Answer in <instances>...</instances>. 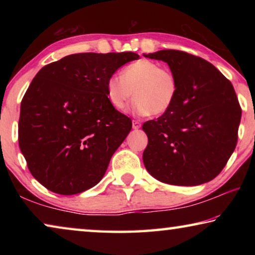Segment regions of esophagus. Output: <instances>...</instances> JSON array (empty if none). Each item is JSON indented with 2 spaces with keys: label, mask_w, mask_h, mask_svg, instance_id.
Returning <instances> with one entry per match:
<instances>
[{
  "label": "esophagus",
  "mask_w": 255,
  "mask_h": 255,
  "mask_svg": "<svg viewBox=\"0 0 255 255\" xmlns=\"http://www.w3.org/2000/svg\"><path fill=\"white\" fill-rule=\"evenodd\" d=\"M132 128L133 129L140 128V123L138 122V120H132Z\"/></svg>",
  "instance_id": "esophagus-1"
}]
</instances>
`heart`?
Masks as SVG:
<instances>
[{
  "mask_svg": "<svg viewBox=\"0 0 255 255\" xmlns=\"http://www.w3.org/2000/svg\"><path fill=\"white\" fill-rule=\"evenodd\" d=\"M178 89V80L170 68L162 67L153 60L139 59L125 67L122 77H109L107 99L112 108L123 111L133 97V112L162 116L173 107Z\"/></svg>",
  "mask_w": 255,
  "mask_h": 255,
  "instance_id": "heart-1",
  "label": "heart"
}]
</instances>
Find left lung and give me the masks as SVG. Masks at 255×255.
Segmentation results:
<instances>
[{"mask_svg": "<svg viewBox=\"0 0 255 255\" xmlns=\"http://www.w3.org/2000/svg\"><path fill=\"white\" fill-rule=\"evenodd\" d=\"M163 60L178 80L173 107L144 123L146 170L161 182L199 185L215 179L237 144L242 109L230 81L213 64L185 51L145 55Z\"/></svg>", "mask_w": 255, "mask_h": 255, "instance_id": "8db88e82", "label": "left lung"}]
</instances>
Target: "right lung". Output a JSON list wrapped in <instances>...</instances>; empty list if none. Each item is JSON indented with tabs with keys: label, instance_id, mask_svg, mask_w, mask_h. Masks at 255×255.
<instances>
[{
	"label": "right lung",
	"instance_id": "obj_1",
	"mask_svg": "<svg viewBox=\"0 0 255 255\" xmlns=\"http://www.w3.org/2000/svg\"><path fill=\"white\" fill-rule=\"evenodd\" d=\"M138 58L131 51L73 54L37 73L21 101L19 146L45 188L70 196L100 182L132 127L108 101L107 81Z\"/></svg>",
	"mask_w": 255,
	"mask_h": 255
}]
</instances>
